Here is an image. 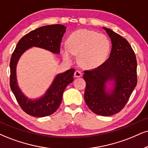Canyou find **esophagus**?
I'll return each mask as SVG.
<instances>
[{"mask_svg": "<svg viewBox=\"0 0 148 148\" xmlns=\"http://www.w3.org/2000/svg\"><path fill=\"white\" fill-rule=\"evenodd\" d=\"M74 76L75 77H80L82 76V73L81 72V71H75V72L74 73Z\"/></svg>", "mask_w": 148, "mask_h": 148, "instance_id": "1", "label": "esophagus"}]
</instances>
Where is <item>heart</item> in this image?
<instances>
[{
	"instance_id": "b5f03b06",
	"label": "heart",
	"mask_w": 148,
	"mask_h": 148,
	"mask_svg": "<svg viewBox=\"0 0 148 148\" xmlns=\"http://www.w3.org/2000/svg\"><path fill=\"white\" fill-rule=\"evenodd\" d=\"M67 47L61 48L64 59L71 62L73 55H79L78 62L86 69H95L103 64L110 53V40L104 34L85 29L71 33Z\"/></svg>"
}]
</instances>
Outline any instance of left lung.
Listing matches in <instances>:
<instances>
[{"mask_svg":"<svg viewBox=\"0 0 148 148\" xmlns=\"http://www.w3.org/2000/svg\"><path fill=\"white\" fill-rule=\"evenodd\" d=\"M110 38V57L103 64L84 71V99L90 110L101 116L118 113L125 106L137 83L136 56L126 40L103 27Z\"/></svg>","mask_w":148,"mask_h":148,"instance_id":"1","label":"left lung"}]
</instances>
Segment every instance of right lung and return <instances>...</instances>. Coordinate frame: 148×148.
Returning a JSON list of instances; mask_svg holds the SVG:
<instances>
[{"mask_svg":"<svg viewBox=\"0 0 148 148\" xmlns=\"http://www.w3.org/2000/svg\"><path fill=\"white\" fill-rule=\"evenodd\" d=\"M66 27L62 25H46L36 29L24 36L18 42L10 61V86L22 109L31 116L43 117L54 113L59 108L63 92L73 81L75 69L58 73L45 94L39 98L31 99L23 93L18 84L16 66L18 60L26 51L38 47L55 54L60 53V43Z\"/></svg>","mask_w":148,"mask_h":148,"instance_id":"1","label":"right lung"}]
</instances>
